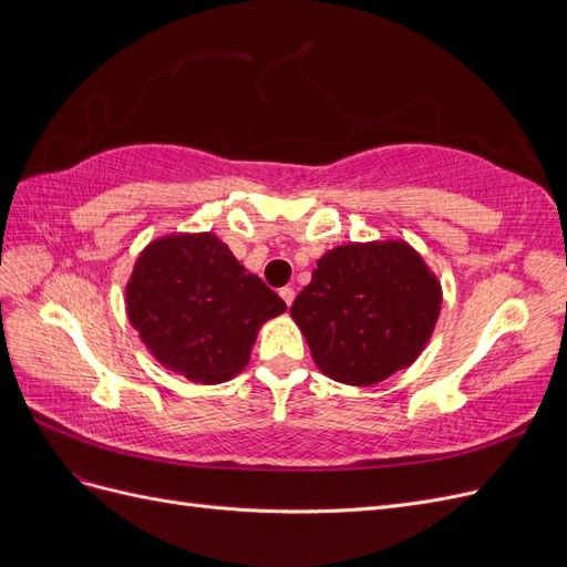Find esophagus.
Returning a JSON list of instances; mask_svg holds the SVG:
<instances>
[{
	"label": "esophagus",
	"mask_w": 567,
	"mask_h": 567,
	"mask_svg": "<svg viewBox=\"0 0 567 567\" xmlns=\"http://www.w3.org/2000/svg\"><path fill=\"white\" fill-rule=\"evenodd\" d=\"M279 296H281V298H284V302L290 307V305H293V300H296V290L290 288V286H284V288L279 290Z\"/></svg>",
	"instance_id": "esophagus-1"
}]
</instances>
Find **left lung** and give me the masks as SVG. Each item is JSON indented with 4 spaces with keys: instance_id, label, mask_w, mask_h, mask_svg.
<instances>
[{
    "instance_id": "left-lung-1",
    "label": "left lung",
    "mask_w": 567,
    "mask_h": 567,
    "mask_svg": "<svg viewBox=\"0 0 567 567\" xmlns=\"http://www.w3.org/2000/svg\"><path fill=\"white\" fill-rule=\"evenodd\" d=\"M440 305V281L414 248L371 241L321 255L290 317L329 379L375 385L416 362Z\"/></svg>"
}]
</instances>
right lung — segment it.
<instances>
[{"mask_svg": "<svg viewBox=\"0 0 567 567\" xmlns=\"http://www.w3.org/2000/svg\"><path fill=\"white\" fill-rule=\"evenodd\" d=\"M127 317L158 362L192 383L231 381L286 302L210 231L167 234L136 257Z\"/></svg>", "mask_w": 567, "mask_h": 567, "instance_id": "right-lung-1", "label": "right lung"}]
</instances>
